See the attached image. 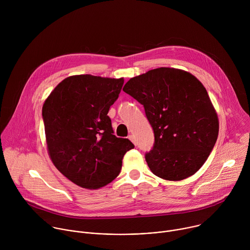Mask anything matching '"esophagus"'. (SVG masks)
<instances>
[{"label": "esophagus", "mask_w": 250, "mask_h": 250, "mask_svg": "<svg viewBox=\"0 0 250 250\" xmlns=\"http://www.w3.org/2000/svg\"><path fill=\"white\" fill-rule=\"evenodd\" d=\"M128 138L133 142V145H134V146H136V140H135V138H134V136H133V135H131V134H130V135H128Z\"/></svg>", "instance_id": "esophagus-1"}]
</instances>
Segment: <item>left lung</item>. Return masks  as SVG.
<instances>
[{
  "mask_svg": "<svg viewBox=\"0 0 250 250\" xmlns=\"http://www.w3.org/2000/svg\"><path fill=\"white\" fill-rule=\"evenodd\" d=\"M124 92L144 104L155 142L146 154L151 172L169 181L194 175L219 135V118L204 85L187 71L160 67L130 78Z\"/></svg>",
  "mask_w": 250,
  "mask_h": 250,
  "instance_id": "left-lung-1",
  "label": "left lung"
}]
</instances>
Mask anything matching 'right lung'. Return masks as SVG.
<instances>
[{
	"mask_svg": "<svg viewBox=\"0 0 250 250\" xmlns=\"http://www.w3.org/2000/svg\"><path fill=\"white\" fill-rule=\"evenodd\" d=\"M124 78L74 75L61 81L45 100L42 118L47 151L54 166L74 184L96 190L120 174L134 146L114 135L110 106Z\"/></svg>",
	"mask_w": 250,
	"mask_h": 250,
	"instance_id": "1",
	"label": "right lung"
}]
</instances>
